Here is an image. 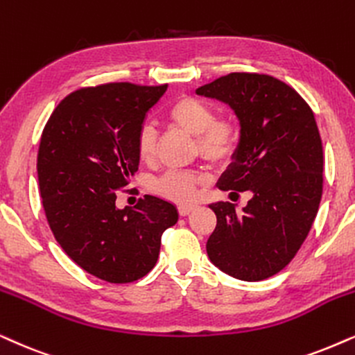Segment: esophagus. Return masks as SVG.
<instances>
[{"mask_svg": "<svg viewBox=\"0 0 355 355\" xmlns=\"http://www.w3.org/2000/svg\"><path fill=\"white\" fill-rule=\"evenodd\" d=\"M191 211H195V206H193V205H182V206H178V214H180V216H188V214H190Z\"/></svg>", "mask_w": 355, "mask_h": 355, "instance_id": "1", "label": "esophagus"}]
</instances>
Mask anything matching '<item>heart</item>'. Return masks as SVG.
Returning a JSON list of instances; mask_svg holds the SVG:
<instances>
[{
    "label": "heart",
    "mask_w": 355,
    "mask_h": 355,
    "mask_svg": "<svg viewBox=\"0 0 355 355\" xmlns=\"http://www.w3.org/2000/svg\"><path fill=\"white\" fill-rule=\"evenodd\" d=\"M165 118L173 128L195 136V154L211 165L227 164L234 155L239 128L230 116H214L208 103L195 96H178L165 111ZM157 132L144 125L137 132L136 149L139 159L152 164L157 157ZM208 183V175L201 170H167L149 183V190L159 198L177 205H188L198 195L200 188Z\"/></svg>",
    "instance_id": "heart-1"
}]
</instances>
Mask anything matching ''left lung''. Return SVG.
<instances>
[{"instance_id":"8db88e82","label":"left lung","mask_w":355,"mask_h":355,"mask_svg":"<svg viewBox=\"0 0 355 355\" xmlns=\"http://www.w3.org/2000/svg\"><path fill=\"white\" fill-rule=\"evenodd\" d=\"M196 93L230 105L241 124L219 190L252 191L242 214L227 201L209 205L218 223L206 252L227 275L266 280L297 255L320 208L322 144L315 114L293 88L263 73H230Z\"/></svg>"}]
</instances>
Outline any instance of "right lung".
I'll use <instances>...</instances> for the list:
<instances>
[{
  "label": "right lung",
  "mask_w": 355,
  "mask_h": 355,
  "mask_svg": "<svg viewBox=\"0 0 355 355\" xmlns=\"http://www.w3.org/2000/svg\"><path fill=\"white\" fill-rule=\"evenodd\" d=\"M165 92L128 82L80 88L58 103L40 137L39 190L52 234L77 266L110 284L147 275L178 219L172 203L152 195L116 208V191L139 168L137 132Z\"/></svg>",
  "instance_id": "right-lung-1"
}]
</instances>
